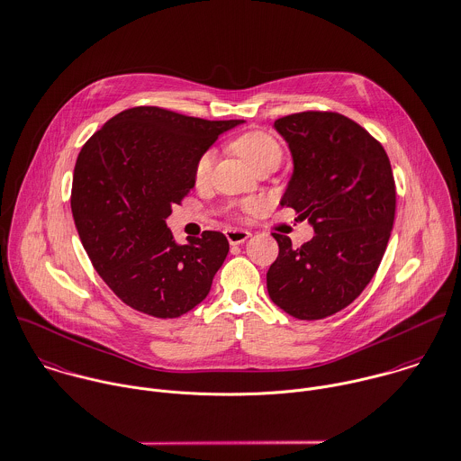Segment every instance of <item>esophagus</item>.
<instances>
[{
	"mask_svg": "<svg viewBox=\"0 0 461 461\" xmlns=\"http://www.w3.org/2000/svg\"><path fill=\"white\" fill-rule=\"evenodd\" d=\"M226 237H228L230 244H242V242H246L251 237V231L230 228V230H226Z\"/></svg>",
	"mask_w": 461,
	"mask_h": 461,
	"instance_id": "obj_1",
	"label": "esophagus"
}]
</instances>
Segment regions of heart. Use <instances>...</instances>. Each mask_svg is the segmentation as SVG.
I'll list each match as a JSON object with an SVG mask.
<instances>
[{
    "mask_svg": "<svg viewBox=\"0 0 461 461\" xmlns=\"http://www.w3.org/2000/svg\"><path fill=\"white\" fill-rule=\"evenodd\" d=\"M231 149L253 168H258L266 163H280L282 154H284L278 140L264 131H249V132L240 134L239 138H235L231 141ZM212 163H213V152L208 150V152L201 154V158L195 163V170H194L195 185L206 183V179L210 177ZM244 208H246V212H251L257 208V204L248 203Z\"/></svg>",
    "mask_w": 461,
    "mask_h": 461,
    "instance_id": "heart-1",
    "label": "heart"
}]
</instances>
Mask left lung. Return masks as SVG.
Masks as SVG:
<instances>
[{
  "label": "left lung",
  "mask_w": 461,
  "mask_h": 461,
  "mask_svg": "<svg viewBox=\"0 0 461 461\" xmlns=\"http://www.w3.org/2000/svg\"><path fill=\"white\" fill-rule=\"evenodd\" d=\"M293 176L280 204L307 219L314 237L280 253L267 271L275 305L298 320H323L350 305L374 278L395 221V179L383 145L339 114L305 111L278 118Z\"/></svg>",
  "instance_id": "8db88e82"
}]
</instances>
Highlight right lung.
Instances as JSON below:
<instances>
[{
	"label": "right lung",
	"instance_id": "right-lung-1",
	"mask_svg": "<svg viewBox=\"0 0 461 461\" xmlns=\"http://www.w3.org/2000/svg\"><path fill=\"white\" fill-rule=\"evenodd\" d=\"M240 123L141 105L113 116L82 147L71 186L75 226L96 273L125 305L167 320L208 296L228 239L204 231L177 244L167 217L194 188L201 154Z\"/></svg>",
	"mask_w": 461,
	"mask_h": 461
}]
</instances>
